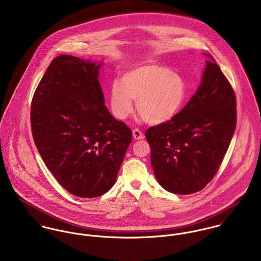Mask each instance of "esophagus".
<instances>
[{"instance_id":"34e87169","label":"esophagus","mask_w":261,"mask_h":261,"mask_svg":"<svg viewBox=\"0 0 261 261\" xmlns=\"http://www.w3.org/2000/svg\"><path fill=\"white\" fill-rule=\"evenodd\" d=\"M133 136H134V139L135 140H141L144 138V134L142 133V130H140L139 128H135L133 130Z\"/></svg>"}]
</instances>
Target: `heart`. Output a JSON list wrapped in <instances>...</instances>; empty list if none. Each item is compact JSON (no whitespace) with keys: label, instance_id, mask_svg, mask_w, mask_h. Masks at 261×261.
Segmentation results:
<instances>
[{"label":"heart","instance_id":"b5f03b06","mask_svg":"<svg viewBox=\"0 0 261 261\" xmlns=\"http://www.w3.org/2000/svg\"><path fill=\"white\" fill-rule=\"evenodd\" d=\"M186 92L184 79L167 66L143 65L123 75L122 83H112V112L119 119L126 118L134 110L133 98L137 100L140 115L147 122L163 123L179 112Z\"/></svg>","mask_w":261,"mask_h":261}]
</instances>
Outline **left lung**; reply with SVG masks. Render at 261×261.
Segmentation results:
<instances>
[{
	"label": "left lung",
	"instance_id": "1",
	"mask_svg": "<svg viewBox=\"0 0 261 261\" xmlns=\"http://www.w3.org/2000/svg\"><path fill=\"white\" fill-rule=\"evenodd\" d=\"M206 64L201 85L184 109L145 134L155 178L174 194H193L211 182L236 127L234 90L214 59Z\"/></svg>",
	"mask_w": 261,
	"mask_h": 261
}]
</instances>
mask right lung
I'll return each instance as SVG.
<instances>
[{
  "label": "right lung",
  "mask_w": 261,
  "mask_h": 261,
  "mask_svg": "<svg viewBox=\"0 0 261 261\" xmlns=\"http://www.w3.org/2000/svg\"><path fill=\"white\" fill-rule=\"evenodd\" d=\"M101 64L53 59L31 102V130L46 167L66 191L95 198L112 188L133 134L105 106Z\"/></svg>",
  "instance_id": "obj_1"
}]
</instances>
